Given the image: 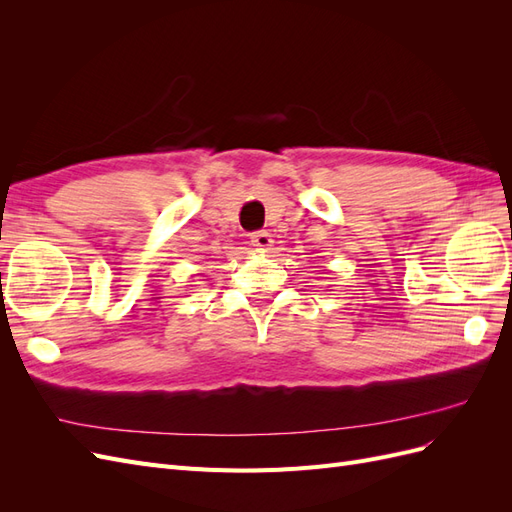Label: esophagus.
I'll use <instances>...</instances> for the list:
<instances>
[{"label":"esophagus","mask_w":512,"mask_h":512,"mask_svg":"<svg viewBox=\"0 0 512 512\" xmlns=\"http://www.w3.org/2000/svg\"><path fill=\"white\" fill-rule=\"evenodd\" d=\"M252 245L256 247V250L260 252H269L271 245H273V239L267 230H258V232H252Z\"/></svg>","instance_id":"34e87169"}]
</instances>
